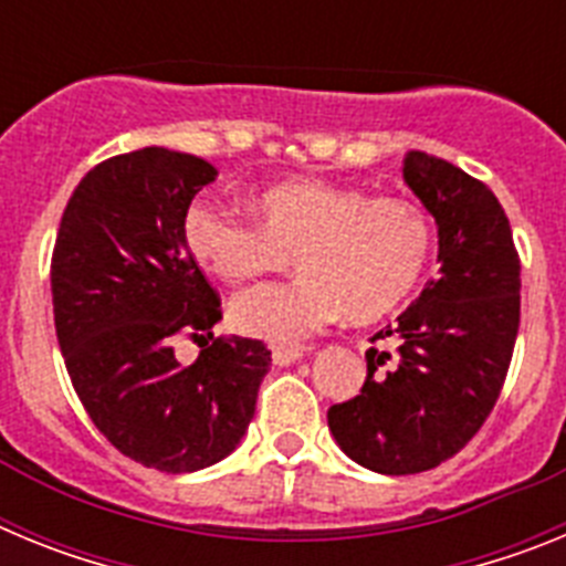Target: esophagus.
Listing matches in <instances>:
<instances>
[{"mask_svg":"<svg viewBox=\"0 0 566 566\" xmlns=\"http://www.w3.org/2000/svg\"><path fill=\"white\" fill-rule=\"evenodd\" d=\"M297 359H303V348H289V345H274L272 348L274 365H292Z\"/></svg>","mask_w":566,"mask_h":566,"instance_id":"obj_1","label":"esophagus"}]
</instances>
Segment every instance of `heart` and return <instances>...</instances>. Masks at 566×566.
<instances>
[{
    "label": "heart",
    "instance_id": "obj_1",
    "mask_svg": "<svg viewBox=\"0 0 566 566\" xmlns=\"http://www.w3.org/2000/svg\"><path fill=\"white\" fill-rule=\"evenodd\" d=\"M258 223L195 201L181 234L198 266L227 283L292 263L303 277L238 294L232 323L249 337L300 343L345 314L354 323L391 314L419 286L433 249V227L408 198L371 195L323 178L269 187L254 198Z\"/></svg>",
    "mask_w": 566,
    "mask_h": 566
}]
</instances>
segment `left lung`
Masks as SVG:
<instances>
[{"label":"left lung","mask_w":566,"mask_h":566,"mask_svg":"<svg viewBox=\"0 0 566 566\" xmlns=\"http://www.w3.org/2000/svg\"><path fill=\"white\" fill-rule=\"evenodd\" d=\"M405 184L439 227L437 277L368 348V377L328 408L334 439L357 464L388 476L422 473L457 457L490 417L522 314V260L488 184L428 153H408Z\"/></svg>","instance_id":"left-lung-1"}]
</instances>
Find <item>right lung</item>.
Masks as SVG:
<instances>
[{
    "mask_svg": "<svg viewBox=\"0 0 566 566\" xmlns=\"http://www.w3.org/2000/svg\"><path fill=\"white\" fill-rule=\"evenodd\" d=\"M218 169L144 147L113 155L70 195L50 260L56 337L84 411L115 451L192 473L238 448L272 365L260 339L212 337L221 297L184 243L192 198ZM199 343L192 366L174 337Z\"/></svg>",
    "mask_w": 566,
    "mask_h": 566,
    "instance_id": "right-lung-1",
    "label": "right lung"
}]
</instances>
